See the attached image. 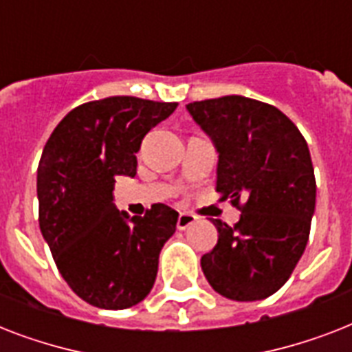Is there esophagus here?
<instances>
[{
	"mask_svg": "<svg viewBox=\"0 0 352 352\" xmlns=\"http://www.w3.org/2000/svg\"><path fill=\"white\" fill-rule=\"evenodd\" d=\"M195 221H197V215L182 212V214H179V219H177V228H179V230H186V228H190Z\"/></svg>",
	"mask_w": 352,
	"mask_h": 352,
	"instance_id": "34e87169",
	"label": "esophagus"
}]
</instances>
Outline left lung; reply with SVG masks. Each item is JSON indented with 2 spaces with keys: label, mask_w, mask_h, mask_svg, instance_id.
Segmentation results:
<instances>
[{
  "label": "left lung",
  "mask_w": 352,
  "mask_h": 352,
  "mask_svg": "<svg viewBox=\"0 0 352 352\" xmlns=\"http://www.w3.org/2000/svg\"><path fill=\"white\" fill-rule=\"evenodd\" d=\"M186 109L219 155L215 190L241 210L235 226L214 219L219 237L201 257L204 276L228 300H265L287 283L309 241L316 206L309 146L287 115L254 98Z\"/></svg>",
  "instance_id": "8db88e82"
}]
</instances>
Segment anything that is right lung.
Returning a JSON list of instances; mask_svg holds the SVG:
<instances>
[{"instance_id":"right-lung-1","label":"right lung","mask_w":352,"mask_h":352,"mask_svg":"<svg viewBox=\"0 0 352 352\" xmlns=\"http://www.w3.org/2000/svg\"><path fill=\"white\" fill-rule=\"evenodd\" d=\"M175 102L109 96L67 113L38 166L40 230L58 270L89 305L120 311L153 289L162 246L177 214L153 204L144 217L115 206V179L137 175L146 133L175 111Z\"/></svg>"}]
</instances>
